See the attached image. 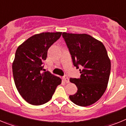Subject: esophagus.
Masks as SVG:
<instances>
[{"instance_id": "obj_1", "label": "esophagus", "mask_w": 126, "mask_h": 126, "mask_svg": "<svg viewBox=\"0 0 126 126\" xmlns=\"http://www.w3.org/2000/svg\"><path fill=\"white\" fill-rule=\"evenodd\" d=\"M63 80H64V81H65L66 83H68L69 82V79L68 77L66 76H65L63 77Z\"/></svg>"}]
</instances>
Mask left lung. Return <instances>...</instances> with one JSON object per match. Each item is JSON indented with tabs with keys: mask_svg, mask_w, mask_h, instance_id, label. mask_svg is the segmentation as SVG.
<instances>
[{
	"mask_svg": "<svg viewBox=\"0 0 126 126\" xmlns=\"http://www.w3.org/2000/svg\"><path fill=\"white\" fill-rule=\"evenodd\" d=\"M73 64L80 78H71L78 91L69 98L77 105L86 107L97 102L106 90L110 73V60L104 45L87 34L62 33Z\"/></svg>",
	"mask_w": 126,
	"mask_h": 126,
	"instance_id": "1",
	"label": "left lung"
}]
</instances>
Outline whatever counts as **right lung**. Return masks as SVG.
I'll list each match as a JSON object with an SVG mask.
<instances>
[{
	"label": "right lung",
	"instance_id": "1",
	"mask_svg": "<svg viewBox=\"0 0 126 126\" xmlns=\"http://www.w3.org/2000/svg\"><path fill=\"white\" fill-rule=\"evenodd\" d=\"M62 32L42 33L29 38L17 47L13 63L14 83L21 96L28 103L40 105L50 100L60 78L43 72L50 47L61 37Z\"/></svg>",
	"mask_w": 126,
	"mask_h": 126
}]
</instances>
